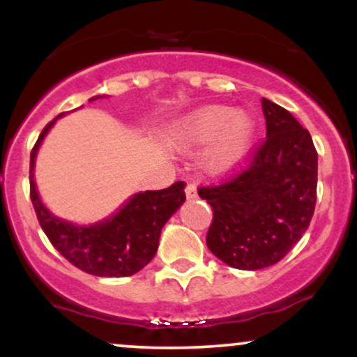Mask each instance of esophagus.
I'll return each instance as SVG.
<instances>
[{"instance_id":"obj_1","label":"esophagus","mask_w":357,"mask_h":357,"mask_svg":"<svg viewBox=\"0 0 357 357\" xmlns=\"http://www.w3.org/2000/svg\"><path fill=\"white\" fill-rule=\"evenodd\" d=\"M186 198L188 199H195V198H198V190H196V186L195 184H188L186 186Z\"/></svg>"}]
</instances>
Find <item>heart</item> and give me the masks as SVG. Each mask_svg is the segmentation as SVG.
Listing matches in <instances>:
<instances>
[{
  "instance_id": "heart-1",
  "label": "heart",
  "mask_w": 357,
  "mask_h": 357,
  "mask_svg": "<svg viewBox=\"0 0 357 357\" xmlns=\"http://www.w3.org/2000/svg\"><path fill=\"white\" fill-rule=\"evenodd\" d=\"M257 119L248 110L206 105L192 110L178 127V141L186 147L208 146L204 165L213 174H228L247 161L257 137Z\"/></svg>"
}]
</instances>
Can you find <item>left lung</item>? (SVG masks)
Returning <instances> with one entry per match:
<instances>
[{
    "label": "left lung",
    "instance_id": "1",
    "mask_svg": "<svg viewBox=\"0 0 357 357\" xmlns=\"http://www.w3.org/2000/svg\"><path fill=\"white\" fill-rule=\"evenodd\" d=\"M267 141L252 165L221 186L199 188L213 208L206 245L240 270L275 265L302 238L317 198V151L309 130L272 100H261Z\"/></svg>",
    "mask_w": 357,
    "mask_h": 357
}]
</instances>
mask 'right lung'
<instances>
[{"label": "right lung", "instance_id": "obj_1", "mask_svg": "<svg viewBox=\"0 0 357 357\" xmlns=\"http://www.w3.org/2000/svg\"><path fill=\"white\" fill-rule=\"evenodd\" d=\"M100 97L107 96H96L90 102ZM63 116L60 114L47 124L30 155L31 203L40 225L53 247L77 268L97 277L134 275L154 258L162 227L186 199V183L178 181L159 191H139L127 198L117 211L96 223L79 225L60 218L40 198L35 183V165L45 137Z\"/></svg>", "mask_w": 357, "mask_h": 357}]
</instances>
